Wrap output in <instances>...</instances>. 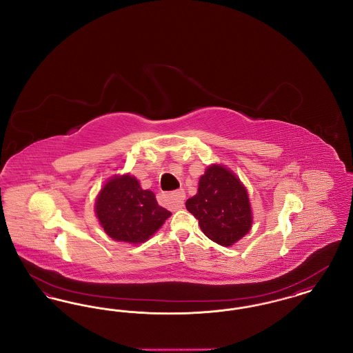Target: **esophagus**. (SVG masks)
<instances>
[{
    "label": "esophagus",
    "mask_w": 353,
    "mask_h": 353,
    "mask_svg": "<svg viewBox=\"0 0 353 353\" xmlns=\"http://www.w3.org/2000/svg\"><path fill=\"white\" fill-rule=\"evenodd\" d=\"M163 199L167 203V206L172 209H181L184 206L185 192L183 189H177L172 193L163 194Z\"/></svg>",
    "instance_id": "obj_1"
}]
</instances>
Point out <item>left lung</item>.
Returning a JSON list of instances; mask_svg holds the SVG:
<instances>
[{
	"label": "left lung",
	"mask_w": 353,
	"mask_h": 353,
	"mask_svg": "<svg viewBox=\"0 0 353 353\" xmlns=\"http://www.w3.org/2000/svg\"><path fill=\"white\" fill-rule=\"evenodd\" d=\"M199 219L203 234L230 246L252 228V209L245 186L229 169L212 165L200 179L199 192L185 203Z\"/></svg>",
	"instance_id": "1"
}]
</instances>
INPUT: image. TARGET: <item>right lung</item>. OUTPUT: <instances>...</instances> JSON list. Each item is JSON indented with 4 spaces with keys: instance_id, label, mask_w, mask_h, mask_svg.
Returning a JSON list of instances; mask_svg holds the SVG:
<instances>
[{
    "instance_id": "obj_1",
    "label": "right lung",
    "mask_w": 353,
    "mask_h": 353,
    "mask_svg": "<svg viewBox=\"0 0 353 353\" xmlns=\"http://www.w3.org/2000/svg\"><path fill=\"white\" fill-rule=\"evenodd\" d=\"M95 210L107 234L130 243L147 241L170 216L151 190H143L130 174L114 177L104 185Z\"/></svg>"
}]
</instances>
